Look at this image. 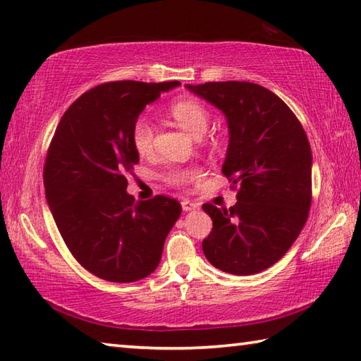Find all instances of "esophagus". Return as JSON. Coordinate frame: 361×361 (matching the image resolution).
<instances>
[{"label": "esophagus", "mask_w": 361, "mask_h": 361, "mask_svg": "<svg viewBox=\"0 0 361 361\" xmlns=\"http://www.w3.org/2000/svg\"><path fill=\"white\" fill-rule=\"evenodd\" d=\"M181 207H183V212H192V209H199L200 208L199 203H195V202L189 200V199L183 200L181 202Z\"/></svg>", "instance_id": "1"}]
</instances>
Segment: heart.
Instances as JSON below:
<instances>
[{
	"instance_id": "b5f03b06",
	"label": "heart",
	"mask_w": 361,
	"mask_h": 361,
	"mask_svg": "<svg viewBox=\"0 0 361 361\" xmlns=\"http://www.w3.org/2000/svg\"><path fill=\"white\" fill-rule=\"evenodd\" d=\"M169 115L172 120L195 139H202L209 126V114L207 107L195 99H178L170 104ZM154 126L145 116L137 118L133 124V143L137 153L147 156L153 152ZM197 169H172L167 173V181L172 185H185L197 176Z\"/></svg>"
}]
</instances>
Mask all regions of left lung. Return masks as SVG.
Listing matches in <instances>:
<instances>
[{
    "label": "left lung",
    "mask_w": 361,
    "mask_h": 361,
    "mask_svg": "<svg viewBox=\"0 0 361 361\" xmlns=\"http://www.w3.org/2000/svg\"><path fill=\"white\" fill-rule=\"evenodd\" d=\"M227 118L222 166L238 188L228 209L203 205L213 228L205 257L221 271L247 276L270 268L298 238L311 207V147L287 104L251 82L186 85Z\"/></svg>",
    "instance_id": "1"
}]
</instances>
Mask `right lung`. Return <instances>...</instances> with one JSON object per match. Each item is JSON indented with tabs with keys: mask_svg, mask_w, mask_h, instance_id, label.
<instances>
[{
	"mask_svg": "<svg viewBox=\"0 0 361 361\" xmlns=\"http://www.w3.org/2000/svg\"><path fill=\"white\" fill-rule=\"evenodd\" d=\"M180 82H110L64 112L44 167L45 199L78 264L110 283H134L158 268L180 202H134L126 175L139 162L133 124L148 104Z\"/></svg>",
	"mask_w": 361,
	"mask_h": 361,
	"instance_id": "1",
	"label": "right lung"
}]
</instances>
